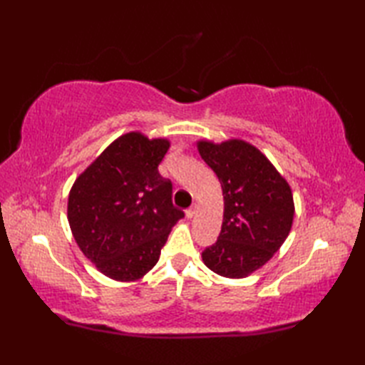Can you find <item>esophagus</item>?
<instances>
[{
  "label": "esophagus",
  "instance_id": "obj_1",
  "mask_svg": "<svg viewBox=\"0 0 365 365\" xmlns=\"http://www.w3.org/2000/svg\"><path fill=\"white\" fill-rule=\"evenodd\" d=\"M195 215H196V205H192V207H190L188 210H187V218L191 220Z\"/></svg>",
  "mask_w": 365,
  "mask_h": 365
}]
</instances>
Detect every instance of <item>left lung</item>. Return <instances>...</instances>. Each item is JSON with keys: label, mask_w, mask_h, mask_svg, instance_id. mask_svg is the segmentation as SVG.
Segmentation results:
<instances>
[{"label": "left lung", "mask_w": 365, "mask_h": 365, "mask_svg": "<svg viewBox=\"0 0 365 365\" xmlns=\"http://www.w3.org/2000/svg\"><path fill=\"white\" fill-rule=\"evenodd\" d=\"M197 149L224 196L220 237L205 247L202 260L216 274L245 277L265 265L289 235L292 190L265 155L245 141H200Z\"/></svg>", "instance_id": "1"}]
</instances>
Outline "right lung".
<instances>
[{
	"instance_id": "add662e5",
	"label": "right lung",
	"mask_w": 365,
	"mask_h": 365,
	"mask_svg": "<svg viewBox=\"0 0 365 365\" xmlns=\"http://www.w3.org/2000/svg\"><path fill=\"white\" fill-rule=\"evenodd\" d=\"M168 149L166 139L123 135L76 178L68 195L76 243L115 281H136L150 271L170 229L185 216L173 205V183L158 173Z\"/></svg>"
}]
</instances>
